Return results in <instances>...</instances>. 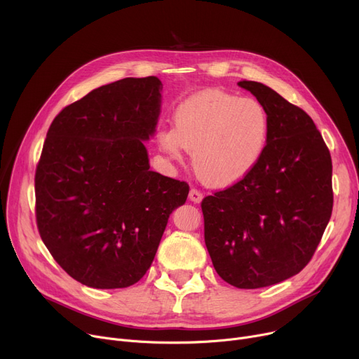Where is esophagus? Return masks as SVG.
<instances>
[{
	"instance_id": "obj_1",
	"label": "esophagus",
	"mask_w": 359,
	"mask_h": 359,
	"mask_svg": "<svg viewBox=\"0 0 359 359\" xmlns=\"http://www.w3.org/2000/svg\"><path fill=\"white\" fill-rule=\"evenodd\" d=\"M202 198H203V194H202L201 191L195 189V187H192L191 192H189V199H191L192 202H195V203H199V202L202 201Z\"/></svg>"
}]
</instances>
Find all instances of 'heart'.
<instances>
[{
  "label": "heart",
  "mask_w": 359,
  "mask_h": 359,
  "mask_svg": "<svg viewBox=\"0 0 359 359\" xmlns=\"http://www.w3.org/2000/svg\"><path fill=\"white\" fill-rule=\"evenodd\" d=\"M268 137L269 115L260 102L208 90L182 102L173 113V129H161L157 140L175 160H182L183 148L194 153L202 182L227 186L259 163Z\"/></svg>",
  "instance_id": "obj_1"
}]
</instances>
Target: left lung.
Returning <instances> with one entry per match:
<instances>
[{
	"mask_svg": "<svg viewBox=\"0 0 359 359\" xmlns=\"http://www.w3.org/2000/svg\"><path fill=\"white\" fill-rule=\"evenodd\" d=\"M265 106L269 137L259 163L202 199L203 236L217 273L244 290L303 271L333 208L332 157L313 119L268 86L238 81Z\"/></svg>",
	"mask_w": 359,
	"mask_h": 359,
	"instance_id": "8db88e82",
	"label": "left lung"
}]
</instances>
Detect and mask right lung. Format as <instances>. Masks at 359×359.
<instances>
[{
    "label": "right lung",
    "mask_w": 359,
    "mask_h": 359,
    "mask_svg": "<svg viewBox=\"0 0 359 359\" xmlns=\"http://www.w3.org/2000/svg\"><path fill=\"white\" fill-rule=\"evenodd\" d=\"M163 84L123 79L90 91L50 123L36 167V224L56 263L83 285L126 288L149 269L189 184L149 172Z\"/></svg>",
    "instance_id": "add662e5"
}]
</instances>
